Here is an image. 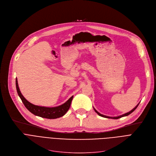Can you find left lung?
Instances as JSON below:
<instances>
[{"mask_svg": "<svg viewBox=\"0 0 156 156\" xmlns=\"http://www.w3.org/2000/svg\"><path fill=\"white\" fill-rule=\"evenodd\" d=\"M139 104L140 103H138V105H136V107L135 108H133L132 111H130L129 112H127V113H126V114H122V115H121V116H118V117H109V116H104V115H103V114H100L99 112H97L95 109H94V110H95V111L99 114V116H102V117H104V118H111V119H119V118H122V117H124V116H128V115H129V114H130L131 113H132L136 109V108L138 107V105H139Z\"/></svg>", "mask_w": 156, "mask_h": 156, "instance_id": "left-lung-1", "label": "left lung"}]
</instances>
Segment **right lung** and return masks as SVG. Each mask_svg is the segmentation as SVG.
<instances>
[{"label": "right lung", "mask_w": 156, "mask_h": 156, "mask_svg": "<svg viewBox=\"0 0 156 156\" xmlns=\"http://www.w3.org/2000/svg\"><path fill=\"white\" fill-rule=\"evenodd\" d=\"M16 90H17L18 94L20 96V99H21L23 103L24 104L26 108L32 114H34V115L42 117V118H47V119H56V118L63 116L69 109L71 103L73 98V96H72L69 100H68V101H66L61 105L57 106V107H54V108L42 107V106H38V105L32 104L31 103L29 102L23 96V95L21 94L17 78L16 79Z\"/></svg>", "instance_id": "add662e5"}]
</instances>
